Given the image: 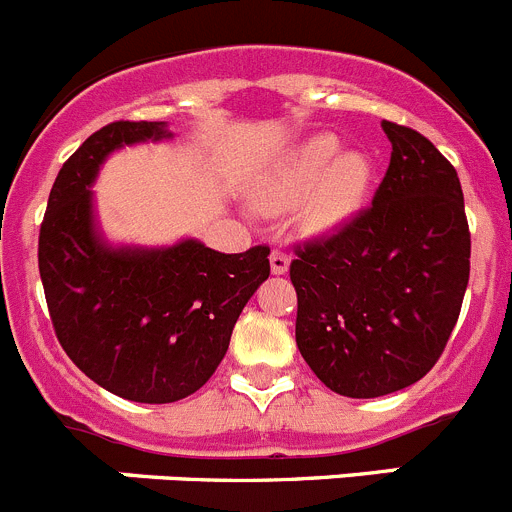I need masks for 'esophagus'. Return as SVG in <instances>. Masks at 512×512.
Returning <instances> with one entry per match:
<instances>
[{
  "mask_svg": "<svg viewBox=\"0 0 512 512\" xmlns=\"http://www.w3.org/2000/svg\"><path fill=\"white\" fill-rule=\"evenodd\" d=\"M287 267H290V257H287L282 250H272L270 252V270H272V275H285Z\"/></svg>",
  "mask_w": 512,
  "mask_h": 512,
  "instance_id": "obj_1",
  "label": "esophagus"
}]
</instances>
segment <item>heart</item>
Returning <instances> with one entry per match:
<instances>
[{"instance_id":"b5f03b06","label":"heart","mask_w":512,"mask_h":512,"mask_svg":"<svg viewBox=\"0 0 512 512\" xmlns=\"http://www.w3.org/2000/svg\"><path fill=\"white\" fill-rule=\"evenodd\" d=\"M372 167L362 152H340V140L317 132L292 147L257 187L255 205L267 215L297 207L302 230L320 235L350 220L365 202Z\"/></svg>"}]
</instances>
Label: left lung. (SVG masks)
Masks as SVG:
<instances>
[{
  "instance_id": "obj_1",
  "label": "left lung",
  "mask_w": 512,
  "mask_h": 512,
  "mask_svg": "<svg viewBox=\"0 0 512 512\" xmlns=\"http://www.w3.org/2000/svg\"><path fill=\"white\" fill-rule=\"evenodd\" d=\"M393 145L372 205L295 247V340L345 398L398 393L443 355L470 277L455 167L420 132L382 122Z\"/></svg>"
}]
</instances>
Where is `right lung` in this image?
Wrapping results in <instances>:
<instances>
[{
    "instance_id": "right-lung-1",
    "label": "right lung",
    "mask_w": 512,
    "mask_h": 512,
    "mask_svg": "<svg viewBox=\"0 0 512 512\" xmlns=\"http://www.w3.org/2000/svg\"><path fill=\"white\" fill-rule=\"evenodd\" d=\"M165 137V122L130 119L89 135L59 170L39 227V277L59 345L89 380L135 403L200 390L270 277L267 245L225 255L197 240L142 250L99 237L89 187L104 157Z\"/></svg>"
}]
</instances>
